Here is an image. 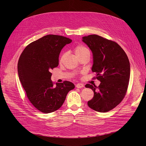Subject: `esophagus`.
I'll list each match as a JSON object with an SVG mask.
<instances>
[{
  "label": "esophagus",
  "instance_id": "34e87169",
  "mask_svg": "<svg viewBox=\"0 0 146 146\" xmlns=\"http://www.w3.org/2000/svg\"><path fill=\"white\" fill-rule=\"evenodd\" d=\"M83 84H82V83H78L77 85H76V88H83Z\"/></svg>",
  "mask_w": 146,
  "mask_h": 146
}]
</instances>
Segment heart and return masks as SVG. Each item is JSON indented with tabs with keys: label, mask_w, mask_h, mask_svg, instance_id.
<instances>
[{
	"label": "heart",
	"mask_w": 146,
	"mask_h": 146,
	"mask_svg": "<svg viewBox=\"0 0 146 146\" xmlns=\"http://www.w3.org/2000/svg\"><path fill=\"white\" fill-rule=\"evenodd\" d=\"M74 52L75 55L78 57L86 54H90V51L89 49L87 47H86L85 46H83L82 45H79L76 46V47L74 48ZM66 54L64 53L60 58V61H63L66 57Z\"/></svg>",
	"instance_id": "1"
}]
</instances>
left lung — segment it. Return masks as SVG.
Returning a JSON list of instances; mask_svg holds the SVG:
<instances>
[{
    "instance_id": "1",
    "label": "left lung",
    "mask_w": 146,
    "mask_h": 146,
    "mask_svg": "<svg viewBox=\"0 0 146 146\" xmlns=\"http://www.w3.org/2000/svg\"><path fill=\"white\" fill-rule=\"evenodd\" d=\"M93 54L92 72L101 82L99 86L85 85L94 91L88 101L89 108L100 112H108L124 99L128 86L130 64L125 51L115 42L98 35L82 37Z\"/></svg>"
}]
</instances>
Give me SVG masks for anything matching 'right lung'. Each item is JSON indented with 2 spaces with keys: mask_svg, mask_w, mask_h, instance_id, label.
I'll use <instances>...</instances> for the list:
<instances>
[{
  "mask_svg": "<svg viewBox=\"0 0 146 146\" xmlns=\"http://www.w3.org/2000/svg\"><path fill=\"white\" fill-rule=\"evenodd\" d=\"M72 41L63 36L45 35L28 45L19 57L20 82L31 103L45 113L58 110L68 92L75 87L68 81L54 85L51 80L50 71L58 66L61 50Z\"/></svg>",
  "mask_w": 146,
  "mask_h": 146,
  "instance_id": "right-lung-1",
  "label": "right lung"
}]
</instances>
